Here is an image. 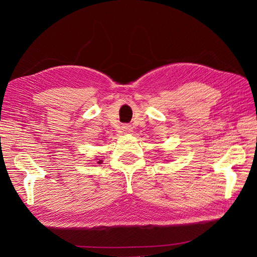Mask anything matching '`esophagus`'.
Instances as JSON below:
<instances>
[{"label":"esophagus","instance_id":"esophagus-1","mask_svg":"<svg viewBox=\"0 0 257 257\" xmlns=\"http://www.w3.org/2000/svg\"><path fill=\"white\" fill-rule=\"evenodd\" d=\"M121 128H122V132L124 134H128V133H131L132 130H133V127H132V125H130V124H123Z\"/></svg>","mask_w":257,"mask_h":257}]
</instances>
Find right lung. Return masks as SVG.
<instances>
[{
    "instance_id": "right-lung-1",
    "label": "right lung",
    "mask_w": 257,
    "mask_h": 257,
    "mask_svg": "<svg viewBox=\"0 0 257 257\" xmlns=\"http://www.w3.org/2000/svg\"><path fill=\"white\" fill-rule=\"evenodd\" d=\"M97 163H99V164H100V163H102V161H98V162H97Z\"/></svg>"
}]
</instances>
